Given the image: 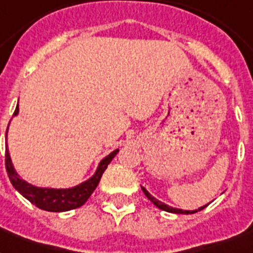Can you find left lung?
I'll list each match as a JSON object with an SVG mask.
<instances>
[{
    "label": "left lung",
    "instance_id": "8db88e82",
    "mask_svg": "<svg viewBox=\"0 0 253 253\" xmlns=\"http://www.w3.org/2000/svg\"><path fill=\"white\" fill-rule=\"evenodd\" d=\"M142 190H143V193H144V194H146V196H147V198H148V200H150L151 202H152V204H154L155 206H156V208L162 209V210H164V211L174 212V214H194V212L201 211V210H204V209L206 208V206H208V205H209V204H208V205H205V206H201V208H198V209H197V210H181V209L170 208V206H168V205H166V204H164V202H162V201L156 200V198H155V197L151 196L150 193L147 192V189H146V188H143V186H142Z\"/></svg>",
    "mask_w": 253,
    "mask_h": 253
}]
</instances>
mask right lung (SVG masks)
Segmentation results:
<instances>
[{
	"label": "right lung",
	"mask_w": 253,
	"mask_h": 253,
	"mask_svg": "<svg viewBox=\"0 0 253 253\" xmlns=\"http://www.w3.org/2000/svg\"><path fill=\"white\" fill-rule=\"evenodd\" d=\"M18 111H19V107L17 105L14 115H17ZM7 128H9V126H7ZM6 136H7V131H6ZM118 151L119 150L113 151L110 155H107L106 158L102 159L99 162L98 168L94 172V174L89 180L68 189L38 188V186H34V185L26 182L25 180H22L21 177L18 176V173L15 172V169H14L7 146H6L5 154V167L10 182L13 184L14 188L17 189L22 196L25 197L26 200H29L37 208L45 210V211L61 212L80 208L86 202L87 198L91 196V193L94 192V189L97 188L105 169L110 164L111 160L114 159L115 155L118 154Z\"/></svg>",
	"instance_id": "right-lung-1"
}]
</instances>
